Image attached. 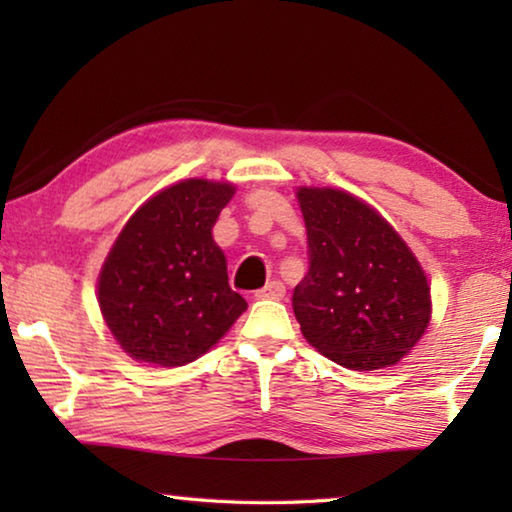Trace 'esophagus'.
I'll list each match as a JSON object with an SVG mask.
<instances>
[{
    "label": "esophagus",
    "mask_w": 512,
    "mask_h": 512,
    "mask_svg": "<svg viewBox=\"0 0 512 512\" xmlns=\"http://www.w3.org/2000/svg\"><path fill=\"white\" fill-rule=\"evenodd\" d=\"M284 293H287V289H284V284L273 280V282H268L264 289H259L255 293V298L257 300H282Z\"/></svg>",
    "instance_id": "34e87169"
}]
</instances>
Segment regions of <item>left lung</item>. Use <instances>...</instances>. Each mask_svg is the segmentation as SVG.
<instances>
[{"mask_svg": "<svg viewBox=\"0 0 512 512\" xmlns=\"http://www.w3.org/2000/svg\"><path fill=\"white\" fill-rule=\"evenodd\" d=\"M309 271L293 289L302 336L350 370L395 366L431 318L427 275L375 207L343 189L300 187Z\"/></svg>", "mask_w": 512, "mask_h": 512, "instance_id": "obj_1", "label": "left lung"}]
</instances>
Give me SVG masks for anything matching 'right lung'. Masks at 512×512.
Masks as SVG:
<instances>
[{"label":"right lung","instance_id":"obj_1","mask_svg":"<svg viewBox=\"0 0 512 512\" xmlns=\"http://www.w3.org/2000/svg\"><path fill=\"white\" fill-rule=\"evenodd\" d=\"M235 194L230 183L189 178L137 210L99 273V307L121 350L176 368L196 361L248 309L230 289L212 228Z\"/></svg>","mask_w":512,"mask_h":512}]
</instances>
